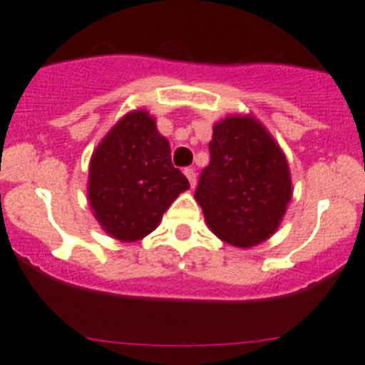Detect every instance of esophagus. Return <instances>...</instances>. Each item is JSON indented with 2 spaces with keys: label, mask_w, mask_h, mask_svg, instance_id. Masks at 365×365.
Returning a JSON list of instances; mask_svg holds the SVG:
<instances>
[{
  "label": "esophagus",
  "mask_w": 365,
  "mask_h": 365,
  "mask_svg": "<svg viewBox=\"0 0 365 365\" xmlns=\"http://www.w3.org/2000/svg\"><path fill=\"white\" fill-rule=\"evenodd\" d=\"M184 175H186L187 181H190L191 187H195V184H197V174H195L193 168H184Z\"/></svg>",
  "instance_id": "esophagus-1"
}]
</instances>
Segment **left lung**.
<instances>
[{
    "label": "left lung",
    "instance_id": "obj_1",
    "mask_svg": "<svg viewBox=\"0 0 365 365\" xmlns=\"http://www.w3.org/2000/svg\"><path fill=\"white\" fill-rule=\"evenodd\" d=\"M209 154L195 190L209 229L240 248L268 240L293 193L280 147L254 117H229L212 128Z\"/></svg>",
    "mask_w": 365,
    "mask_h": 365
}]
</instances>
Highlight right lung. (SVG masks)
I'll list each match as a JSON object with an SVG mask.
<instances>
[{
  "label": "right lung",
  "mask_w": 365,
  "mask_h": 365,
  "mask_svg": "<svg viewBox=\"0 0 365 365\" xmlns=\"http://www.w3.org/2000/svg\"><path fill=\"white\" fill-rule=\"evenodd\" d=\"M187 187V179L172 165L167 138L147 111L122 117L90 161V205L115 240L138 241L153 232Z\"/></svg>",
  "instance_id": "obj_1"
}]
</instances>
